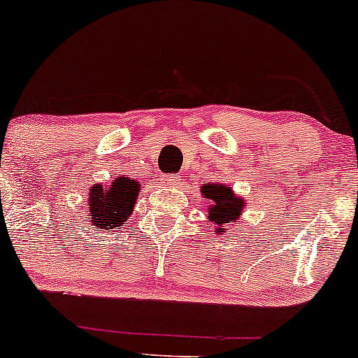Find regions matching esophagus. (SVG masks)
<instances>
[{
  "label": "esophagus",
  "instance_id": "34e87169",
  "mask_svg": "<svg viewBox=\"0 0 358 358\" xmlns=\"http://www.w3.org/2000/svg\"><path fill=\"white\" fill-rule=\"evenodd\" d=\"M163 183L164 185H171V187H175L176 183H178V176L176 175H171V173H168V175H163Z\"/></svg>",
  "mask_w": 358,
  "mask_h": 358
}]
</instances>
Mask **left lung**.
<instances>
[{
    "label": "left lung",
    "instance_id": "obj_1",
    "mask_svg": "<svg viewBox=\"0 0 358 358\" xmlns=\"http://www.w3.org/2000/svg\"><path fill=\"white\" fill-rule=\"evenodd\" d=\"M202 194L212 202L209 207V217L212 222L219 226L215 227L217 234L226 233L227 222L236 221L239 212L243 210V206H245L243 199L236 197L227 185H217V183L203 185Z\"/></svg>",
    "mask_w": 358,
    "mask_h": 358
}]
</instances>
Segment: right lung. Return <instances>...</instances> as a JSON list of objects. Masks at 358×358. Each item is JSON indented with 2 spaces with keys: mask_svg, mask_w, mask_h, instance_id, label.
I'll return each mask as SVG.
<instances>
[{
  "mask_svg": "<svg viewBox=\"0 0 358 358\" xmlns=\"http://www.w3.org/2000/svg\"><path fill=\"white\" fill-rule=\"evenodd\" d=\"M137 188V183L127 178L113 180L112 185L107 188L95 185L90 190V219H93L98 227L119 229L131 217Z\"/></svg>",
  "mask_w": 358,
  "mask_h": 358,
  "instance_id": "right-lung-1",
  "label": "right lung"
}]
</instances>
